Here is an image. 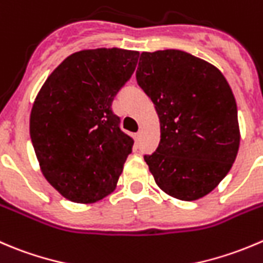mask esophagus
Returning <instances> with one entry per match:
<instances>
[{
  "label": "esophagus",
  "mask_w": 263,
  "mask_h": 263,
  "mask_svg": "<svg viewBox=\"0 0 263 263\" xmlns=\"http://www.w3.org/2000/svg\"><path fill=\"white\" fill-rule=\"evenodd\" d=\"M135 139H136V141H140V140L142 139V131H139L135 134Z\"/></svg>",
  "instance_id": "1"
}]
</instances>
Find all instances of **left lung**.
Masks as SVG:
<instances>
[{
  "label": "left lung",
  "instance_id": "obj_1",
  "mask_svg": "<svg viewBox=\"0 0 263 263\" xmlns=\"http://www.w3.org/2000/svg\"><path fill=\"white\" fill-rule=\"evenodd\" d=\"M136 80L159 117V145L144 157L155 183L176 199L203 198L228 175L240 144L228 81L215 65L180 50L142 52Z\"/></svg>",
  "mask_w": 263,
  "mask_h": 263
}]
</instances>
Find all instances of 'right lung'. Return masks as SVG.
I'll use <instances>...</instances> for the list:
<instances>
[{"label":"right lung","mask_w":263,"mask_h":263,"mask_svg":"<svg viewBox=\"0 0 263 263\" xmlns=\"http://www.w3.org/2000/svg\"><path fill=\"white\" fill-rule=\"evenodd\" d=\"M139 51L82 50L47 77L33 103L29 132L43 176L64 198L95 203L116 189L134 139L111 103L136 68Z\"/></svg>","instance_id":"obj_1"}]
</instances>
